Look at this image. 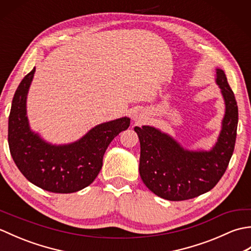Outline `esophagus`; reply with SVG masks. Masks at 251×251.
Wrapping results in <instances>:
<instances>
[{"label": "esophagus", "mask_w": 251, "mask_h": 251, "mask_svg": "<svg viewBox=\"0 0 251 251\" xmlns=\"http://www.w3.org/2000/svg\"><path fill=\"white\" fill-rule=\"evenodd\" d=\"M146 113H143L142 111H136L132 114V121H134V123H140L146 120Z\"/></svg>", "instance_id": "esophagus-1"}]
</instances>
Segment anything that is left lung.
Wrapping results in <instances>:
<instances>
[{"label":"left lung","mask_w":251,"mask_h":251,"mask_svg":"<svg viewBox=\"0 0 251 251\" xmlns=\"http://www.w3.org/2000/svg\"><path fill=\"white\" fill-rule=\"evenodd\" d=\"M216 83L226 110L220 134L210 150H189L153 126L134 128L140 141V177L147 188L162 199H194L210 191L226 173L235 146L238 109L225 71L218 68Z\"/></svg>","instance_id":"obj_1"}]
</instances>
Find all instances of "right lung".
I'll return each mask as SVG.
<instances>
[{
	"label": "right lung",
	"instance_id": "right-lung-1",
	"mask_svg": "<svg viewBox=\"0 0 251 251\" xmlns=\"http://www.w3.org/2000/svg\"><path fill=\"white\" fill-rule=\"evenodd\" d=\"M35 68L20 82L8 117V146L16 166L31 183L52 193H73L86 188L97 177L106 148L127 129V116L101 123L78 140L52 145L31 129L26 97Z\"/></svg>",
	"mask_w": 251,
	"mask_h": 251
}]
</instances>
